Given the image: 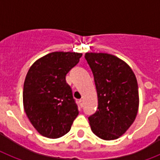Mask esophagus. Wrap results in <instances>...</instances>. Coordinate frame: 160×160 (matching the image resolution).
Returning <instances> with one entry per match:
<instances>
[{
	"label": "esophagus",
	"mask_w": 160,
	"mask_h": 160,
	"mask_svg": "<svg viewBox=\"0 0 160 160\" xmlns=\"http://www.w3.org/2000/svg\"><path fill=\"white\" fill-rule=\"evenodd\" d=\"M79 103H80V106L82 107L83 105H84V100H79Z\"/></svg>",
	"instance_id": "1"
}]
</instances>
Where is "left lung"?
<instances>
[{
    "label": "left lung",
    "instance_id": "left-lung-1",
    "mask_svg": "<svg viewBox=\"0 0 160 160\" xmlns=\"http://www.w3.org/2000/svg\"><path fill=\"white\" fill-rule=\"evenodd\" d=\"M97 91L98 109L89 117L94 134L105 140H114L128 130L139 109L136 77L126 62L114 55L87 52Z\"/></svg>",
    "mask_w": 160,
    "mask_h": 160
}]
</instances>
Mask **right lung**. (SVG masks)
<instances>
[{"label": "right lung", "instance_id": "1", "mask_svg": "<svg viewBox=\"0 0 160 160\" xmlns=\"http://www.w3.org/2000/svg\"><path fill=\"white\" fill-rule=\"evenodd\" d=\"M81 56L75 52H51L36 60L26 74L24 110L34 128L46 138L67 134L79 114L65 75Z\"/></svg>", "mask_w": 160, "mask_h": 160}]
</instances>
